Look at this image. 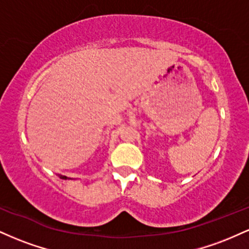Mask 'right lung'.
Segmentation results:
<instances>
[{"label":"right lung","instance_id":"obj_1","mask_svg":"<svg viewBox=\"0 0 249 249\" xmlns=\"http://www.w3.org/2000/svg\"><path fill=\"white\" fill-rule=\"evenodd\" d=\"M59 178H61V179H65V180H67V179H68V177H65V176H59Z\"/></svg>","mask_w":249,"mask_h":249}]
</instances>
